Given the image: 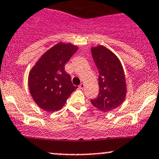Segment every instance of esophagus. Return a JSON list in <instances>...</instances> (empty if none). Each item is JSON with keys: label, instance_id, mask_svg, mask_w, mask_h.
Listing matches in <instances>:
<instances>
[{"label": "esophagus", "instance_id": "1", "mask_svg": "<svg viewBox=\"0 0 159 159\" xmlns=\"http://www.w3.org/2000/svg\"><path fill=\"white\" fill-rule=\"evenodd\" d=\"M84 86H85V85H84V83H81V84L79 85V88H80V89H84Z\"/></svg>", "mask_w": 159, "mask_h": 159}]
</instances>
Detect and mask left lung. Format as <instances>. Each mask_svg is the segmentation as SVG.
<instances>
[{
    "label": "left lung",
    "mask_w": 159,
    "mask_h": 159,
    "mask_svg": "<svg viewBox=\"0 0 159 159\" xmlns=\"http://www.w3.org/2000/svg\"><path fill=\"white\" fill-rule=\"evenodd\" d=\"M91 54L99 71L98 98L91 100L93 107L102 112H109L120 107L126 96L124 71L117 56L105 46L91 48Z\"/></svg>",
    "instance_id": "8db88e82"
}]
</instances>
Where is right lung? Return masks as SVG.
Instances as JSON below:
<instances>
[{
  "label": "right lung",
  "instance_id": "obj_1",
  "mask_svg": "<svg viewBox=\"0 0 159 159\" xmlns=\"http://www.w3.org/2000/svg\"><path fill=\"white\" fill-rule=\"evenodd\" d=\"M78 47L58 43L46 52L30 71V92L36 104L47 112L61 110L78 88L71 83L65 66Z\"/></svg>",
  "mask_w": 159,
  "mask_h": 159
}]
</instances>
